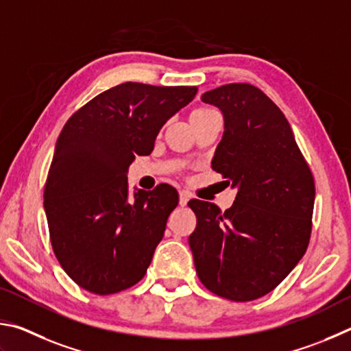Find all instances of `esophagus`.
Instances as JSON below:
<instances>
[{
    "mask_svg": "<svg viewBox=\"0 0 351 351\" xmlns=\"http://www.w3.org/2000/svg\"><path fill=\"white\" fill-rule=\"evenodd\" d=\"M179 204H180V206H186V204H188V200H189V194L186 193V191H180V194H179Z\"/></svg>",
    "mask_w": 351,
    "mask_h": 351,
    "instance_id": "1",
    "label": "esophagus"
}]
</instances>
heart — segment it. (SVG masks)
<instances>
[{
  "label": "heart",
  "mask_w": 351,
  "mask_h": 351,
  "mask_svg": "<svg viewBox=\"0 0 351 351\" xmlns=\"http://www.w3.org/2000/svg\"><path fill=\"white\" fill-rule=\"evenodd\" d=\"M210 114H214V110H213V109L199 108V109H195L194 112L191 114V119H195V117H205V115H210Z\"/></svg>",
  "instance_id": "1"
}]
</instances>
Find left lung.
<instances>
[{"label":"left lung","mask_w":351,"mask_h":351,"mask_svg":"<svg viewBox=\"0 0 351 351\" xmlns=\"http://www.w3.org/2000/svg\"><path fill=\"white\" fill-rule=\"evenodd\" d=\"M202 101L223 114L211 166L237 195L225 213L189 200L197 226L188 242L202 284L220 298L247 302L273 291L305 254L315 179L290 123L256 86H220Z\"/></svg>","instance_id":"obj_1"}]
</instances>
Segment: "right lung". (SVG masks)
I'll use <instances>...</instances> for the list:
<instances>
[{"label":"right lung","instance_id":"1","mask_svg":"<svg viewBox=\"0 0 351 351\" xmlns=\"http://www.w3.org/2000/svg\"><path fill=\"white\" fill-rule=\"evenodd\" d=\"M195 86L123 83L80 108L61 131L45 186L53 253L67 276L100 296L143 279L179 194L162 183L135 189L128 168L154 149L160 129Z\"/></svg>","mask_w":351,"mask_h":351}]
</instances>
